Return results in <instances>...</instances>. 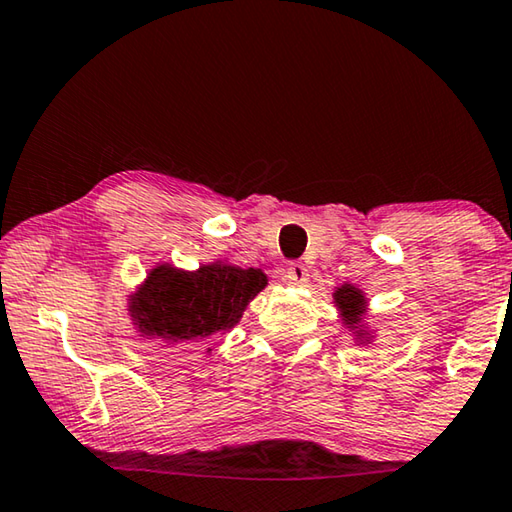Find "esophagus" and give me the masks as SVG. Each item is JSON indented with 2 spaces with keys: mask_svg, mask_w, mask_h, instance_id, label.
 Segmentation results:
<instances>
[{
  "mask_svg": "<svg viewBox=\"0 0 512 512\" xmlns=\"http://www.w3.org/2000/svg\"><path fill=\"white\" fill-rule=\"evenodd\" d=\"M285 280L289 282V285H294V287L305 285V282H307V269H305V264H300V262H291V264L287 266Z\"/></svg>",
  "mask_w": 512,
  "mask_h": 512,
  "instance_id": "34e87169",
  "label": "esophagus"
}]
</instances>
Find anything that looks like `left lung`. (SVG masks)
<instances>
[{"label": "left lung", "instance_id": "8db88e82", "mask_svg": "<svg viewBox=\"0 0 512 512\" xmlns=\"http://www.w3.org/2000/svg\"><path fill=\"white\" fill-rule=\"evenodd\" d=\"M335 305L339 314H342V323L344 326L353 332L355 339L362 344H369L371 337L369 332L364 330L362 326V319H364V312H367V298H364L362 289L353 287V285H342L335 289Z\"/></svg>", "mask_w": 512, "mask_h": 512}]
</instances>
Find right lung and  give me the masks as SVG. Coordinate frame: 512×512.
I'll use <instances>...</instances> for the list:
<instances>
[{
    "mask_svg": "<svg viewBox=\"0 0 512 512\" xmlns=\"http://www.w3.org/2000/svg\"><path fill=\"white\" fill-rule=\"evenodd\" d=\"M266 285L262 269L214 262L182 271L159 264L129 296V316L148 339L168 344L205 339L237 326L250 300Z\"/></svg>",
    "mask_w": 512,
    "mask_h": 512,
    "instance_id": "obj_1",
    "label": "right lung"
}]
</instances>
